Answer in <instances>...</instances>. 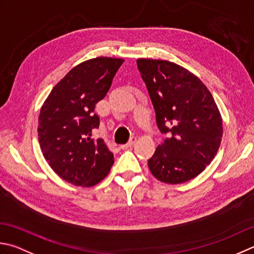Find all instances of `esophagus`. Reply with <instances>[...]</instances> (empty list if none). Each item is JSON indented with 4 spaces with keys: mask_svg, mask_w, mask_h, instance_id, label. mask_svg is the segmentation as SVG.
Instances as JSON below:
<instances>
[{
    "mask_svg": "<svg viewBox=\"0 0 254 254\" xmlns=\"http://www.w3.org/2000/svg\"><path fill=\"white\" fill-rule=\"evenodd\" d=\"M135 141H136V137L135 136H132L131 138H130V141H128L127 144H122V145L120 146L122 150H127V148H128V147H131L134 143H135Z\"/></svg>",
    "mask_w": 254,
    "mask_h": 254,
    "instance_id": "34e87169",
    "label": "esophagus"
}]
</instances>
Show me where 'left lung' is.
Here are the masks:
<instances>
[{
    "instance_id": "obj_1",
    "label": "left lung",
    "mask_w": 254,
    "mask_h": 254,
    "mask_svg": "<svg viewBox=\"0 0 254 254\" xmlns=\"http://www.w3.org/2000/svg\"><path fill=\"white\" fill-rule=\"evenodd\" d=\"M137 68L167 137L147 161L156 180L183 184L205 171L222 138V119L212 94L199 78L175 63L137 59Z\"/></svg>"
}]
</instances>
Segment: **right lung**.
Here are the masks:
<instances>
[{"instance_id":"right-lung-1","label":"right lung","mask_w":254,"mask_h":254,"mask_svg":"<svg viewBox=\"0 0 254 254\" xmlns=\"http://www.w3.org/2000/svg\"><path fill=\"white\" fill-rule=\"evenodd\" d=\"M124 59L97 57L77 64L48 94L38 117V141L52 170L76 186L100 183L114 163L102 138H93L100 119L96 104L106 97Z\"/></svg>"}]
</instances>
